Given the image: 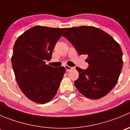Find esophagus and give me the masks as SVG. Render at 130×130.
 Here are the masks:
<instances>
[{
    "mask_svg": "<svg viewBox=\"0 0 130 130\" xmlns=\"http://www.w3.org/2000/svg\"><path fill=\"white\" fill-rule=\"evenodd\" d=\"M65 68H66V71H70V70H71V69L73 68L72 67H70V66H67V65H66V66H65Z\"/></svg>",
    "mask_w": 130,
    "mask_h": 130,
    "instance_id": "1",
    "label": "esophagus"
}]
</instances>
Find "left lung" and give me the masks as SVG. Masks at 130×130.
Segmentation results:
<instances>
[{
  "mask_svg": "<svg viewBox=\"0 0 130 130\" xmlns=\"http://www.w3.org/2000/svg\"><path fill=\"white\" fill-rule=\"evenodd\" d=\"M79 55H87L86 70L76 67L79 77L75 86L79 92L96 100L107 95L117 84L123 68V52L112 36L94 27L67 28L62 34Z\"/></svg>",
  "mask_w": 130,
  "mask_h": 130,
  "instance_id": "left-lung-1",
  "label": "left lung"
}]
</instances>
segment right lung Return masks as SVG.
<instances>
[{
    "label": "right lung",
    "mask_w": 130,
    "mask_h": 130,
    "mask_svg": "<svg viewBox=\"0 0 130 130\" xmlns=\"http://www.w3.org/2000/svg\"><path fill=\"white\" fill-rule=\"evenodd\" d=\"M65 29L34 26L22 34L13 47L11 63L17 84L29 100L46 103L56 94L66 68L46 64Z\"/></svg>",
    "instance_id": "obj_1"
}]
</instances>
